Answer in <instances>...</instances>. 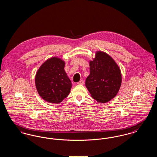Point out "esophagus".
I'll return each mask as SVG.
<instances>
[{
    "label": "esophagus",
    "mask_w": 157,
    "mask_h": 157,
    "mask_svg": "<svg viewBox=\"0 0 157 157\" xmlns=\"http://www.w3.org/2000/svg\"><path fill=\"white\" fill-rule=\"evenodd\" d=\"M83 84H84V82L83 80H81L79 82H78V85H83Z\"/></svg>",
    "instance_id": "esophagus-1"
}]
</instances>
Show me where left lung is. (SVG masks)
Instances as JSON below:
<instances>
[{
    "label": "left lung",
    "mask_w": 157,
    "mask_h": 157,
    "mask_svg": "<svg viewBox=\"0 0 157 157\" xmlns=\"http://www.w3.org/2000/svg\"><path fill=\"white\" fill-rule=\"evenodd\" d=\"M90 74L85 85L91 97L98 102L106 103L117 95L122 83L119 66L112 57L103 51H97L90 60Z\"/></svg>",
    "instance_id": "8db88e82"
}]
</instances>
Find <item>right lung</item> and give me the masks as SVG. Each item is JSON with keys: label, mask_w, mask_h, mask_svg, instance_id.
<instances>
[{"label": "right lung", "mask_w": 157, "mask_h": 157, "mask_svg": "<svg viewBox=\"0 0 157 157\" xmlns=\"http://www.w3.org/2000/svg\"><path fill=\"white\" fill-rule=\"evenodd\" d=\"M65 62L58 57H52L37 70L35 82L39 96L46 102L58 104L67 97L72 83L64 69Z\"/></svg>", "instance_id": "1"}]
</instances>
